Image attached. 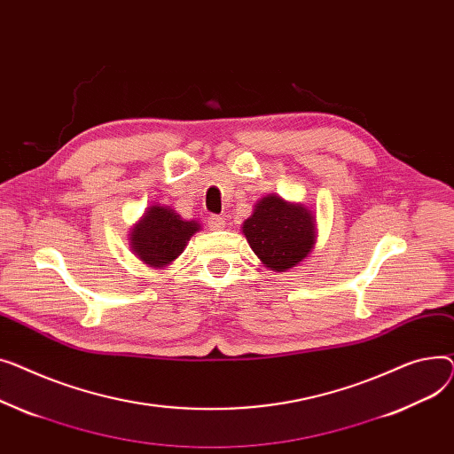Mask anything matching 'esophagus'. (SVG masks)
Returning <instances> with one entry per match:
<instances>
[{
  "mask_svg": "<svg viewBox=\"0 0 454 454\" xmlns=\"http://www.w3.org/2000/svg\"><path fill=\"white\" fill-rule=\"evenodd\" d=\"M208 227H210L212 231L223 229V227H225V218H222V216H210V218H208Z\"/></svg>",
  "mask_w": 454,
  "mask_h": 454,
  "instance_id": "obj_1",
  "label": "esophagus"
}]
</instances>
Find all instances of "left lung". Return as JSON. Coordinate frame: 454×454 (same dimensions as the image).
<instances>
[{
    "mask_svg": "<svg viewBox=\"0 0 454 454\" xmlns=\"http://www.w3.org/2000/svg\"><path fill=\"white\" fill-rule=\"evenodd\" d=\"M313 227L308 208L273 194L256 203L253 216L244 223V234L265 268L286 271L308 256Z\"/></svg>",
    "mask_w": 454,
    "mask_h": 454,
    "instance_id": "8db88e82",
    "label": "left lung"
}]
</instances>
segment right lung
I'll list each match as a JSON object with an SVG mask.
<instances>
[{
	"label": "right lung",
	"instance_id": "obj_1",
	"mask_svg": "<svg viewBox=\"0 0 454 454\" xmlns=\"http://www.w3.org/2000/svg\"><path fill=\"white\" fill-rule=\"evenodd\" d=\"M200 231L196 222L183 220L168 207H150L129 234L133 253L150 268H165L184 249L191 236Z\"/></svg>",
	"mask_w": 454,
	"mask_h": 454
}]
</instances>
